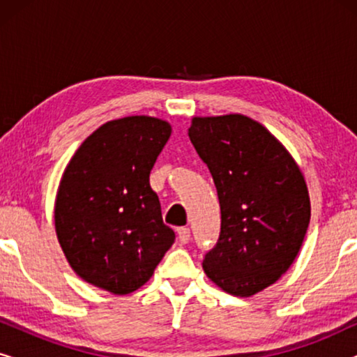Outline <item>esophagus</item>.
<instances>
[{"mask_svg":"<svg viewBox=\"0 0 357 357\" xmlns=\"http://www.w3.org/2000/svg\"><path fill=\"white\" fill-rule=\"evenodd\" d=\"M177 234H178L180 243H188V241H190V229L188 227L177 229Z\"/></svg>","mask_w":357,"mask_h":357,"instance_id":"obj_1","label":"esophagus"}]
</instances>
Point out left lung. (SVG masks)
I'll return each instance as SVG.
<instances>
[{"label":"left lung","mask_w":357,"mask_h":357,"mask_svg":"<svg viewBox=\"0 0 357 357\" xmlns=\"http://www.w3.org/2000/svg\"><path fill=\"white\" fill-rule=\"evenodd\" d=\"M188 136L221 206V232L203 258L204 273L229 294H257L301 250L310 221L305 180L284 146L248 116H195Z\"/></svg>","instance_id":"1"}]
</instances>
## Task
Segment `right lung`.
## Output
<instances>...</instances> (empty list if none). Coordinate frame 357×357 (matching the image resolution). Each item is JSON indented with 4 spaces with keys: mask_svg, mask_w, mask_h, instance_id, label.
<instances>
[{
    "mask_svg": "<svg viewBox=\"0 0 357 357\" xmlns=\"http://www.w3.org/2000/svg\"><path fill=\"white\" fill-rule=\"evenodd\" d=\"M167 121L136 115L97 128L63 174L55 227L73 270L114 294L149 281L175 234L162 222L151 169L167 143Z\"/></svg>",
    "mask_w": 357,
    "mask_h": 357,
    "instance_id": "obj_1",
    "label": "right lung"
}]
</instances>
